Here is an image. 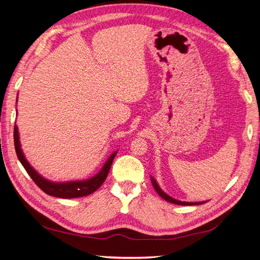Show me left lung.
<instances>
[{"instance_id":"1","label":"left lung","mask_w":260,"mask_h":260,"mask_svg":"<svg viewBox=\"0 0 260 260\" xmlns=\"http://www.w3.org/2000/svg\"><path fill=\"white\" fill-rule=\"evenodd\" d=\"M150 180H152V184H153V187L155 188L156 192H157V194H158L162 199H165V201L168 202V203H172V204H175V205H182V206H192V205H201V204L206 203V202L189 203V202L177 201V199H175V198H173V197H171V196H168L165 191H162L161 188L159 187V185L157 184V182H156V179H155L153 176H150Z\"/></svg>"}]
</instances>
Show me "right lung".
I'll return each instance as SVG.
<instances>
[{
    "label": "right lung",
    "instance_id": "1",
    "mask_svg": "<svg viewBox=\"0 0 260 260\" xmlns=\"http://www.w3.org/2000/svg\"><path fill=\"white\" fill-rule=\"evenodd\" d=\"M14 146H15L17 158H19V160L21 161L23 167L25 168L27 174L31 176L33 182L38 185L40 188L45 192V194L54 196V197H58V198H66V199L84 197L92 194V192H94L95 190H98L102 186V184L105 182L108 172L111 170L112 162L117 154V150H115V152L108 157L104 166L102 167V170L98 174L94 175L93 177L85 180H71V182L56 183L44 178L42 175H40L38 172H36L31 166V164L27 161L21 148L19 129H17L16 125L14 126Z\"/></svg>",
    "mask_w": 260,
    "mask_h": 260
}]
</instances>
